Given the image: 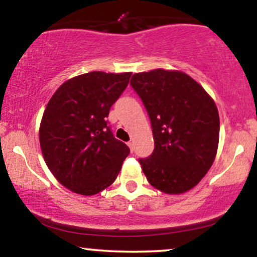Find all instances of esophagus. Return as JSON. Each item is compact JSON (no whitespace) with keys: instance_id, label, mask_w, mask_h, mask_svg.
<instances>
[{"instance_id":"obj_1","label":"esophagus","mask_w":257,"mask_h":257,"mask_svg":"<svg viewBox=\"0 0 257 257\" xmlns=\"http://www.w3.org/2000/svg\"><path fill=\"white\" fill-rule=\"evenodd\" d=\"M126 145H128V147H129V149H131V152H133V151H134V144H133V143H132V141H129V143H128V144H126Z\"/></svg>"}]
</instances>
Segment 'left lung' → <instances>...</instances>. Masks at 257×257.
I'll use <instances>...</instances> for the list:
<instances>
[{
    "label": "left lung",
    "instance_id": "obj_1",
    "mask_svg": "<svg viewBox=\"0 0 257 257\" xmlns=\"http://www.w3.org/2000/svg\"><path fill=\"white\" fill-rule=\"evenodd\" d=\"M131 84L151 119L155 150L139 159L147 181L167 194L192 190L213 166L219 146L220 118L213 98L178 70L134 73Z\"/></svg>",
    "mask_w": 257,
    "mask_h": 257
}]
</instances>
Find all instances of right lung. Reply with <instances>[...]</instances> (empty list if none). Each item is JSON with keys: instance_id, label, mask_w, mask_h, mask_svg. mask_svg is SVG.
<instances>
[{"instance_id": "1", "label": "right lung", "mask_w": 257, "mask_h": 257, "mask_svg": "<svg viewBox=\"0 0 257 257\" xmlns=\"http://www.w3.org/2000/svg\"><path fill=\"white\" fill-rule=\"evenodd\" d=\"M132 72L91 71L64 82L46 106L40 124L44 162L64 187L94 196L119 174L129 147L113 138L106 117Z\"/></svg>"}]
</instances>
